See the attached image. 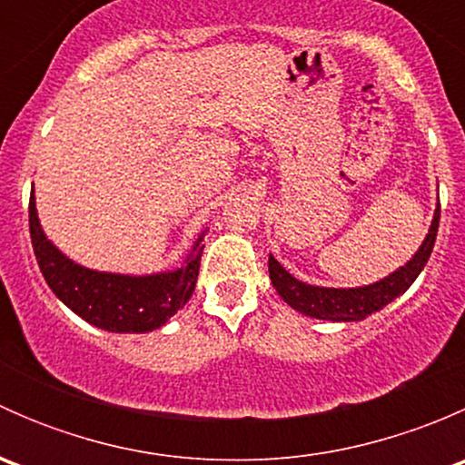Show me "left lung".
I'll list each match as a JSON object with an SVG mask.
<instances>
[{"label": "left lung", "mask_w": 465, "mask_h": 465, "mask_svg": "<svg viewBox=\"0 0 465 465\" xmlns=\"http://www.w3.org/2000/svg\"><path fill=\"white\" fill-rule=\"evenodd\" d=\"M439 218L440 206L436 209L432 227H430L428 236H425L423 245L419 247L411 261H407L401 270L393 274L384 276L382 281H376L364 288H320V285H308L303 281L294 279L274 256H270L267 265H270V279L276 292L281 294L288 306L294 311L303 312L315 320H331V322H360L369 317L371 312L382 311L387 303L407 292L416 276L423 272L425 262L434 250L436 232H439Z\"/></svg>", "instance_id": "1"}]
</instances>
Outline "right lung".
Wrapping results in <instances>:
<instances>
[{
  "label": "right lung",
  "instance_id": "obj_1",
  "mask_svg": "<svg viewBox=\"0 0 465 465\" xmlns=\"http://www.w3.org/2000/svg\"><path fill=\"white\" fill-rule=\"evenodd\" d=\"M29 232L37 265L55 297L78 317L110 332L154 331L184 308L195 290L204 250L203 233L184 265L159 274L130 276L87 270L69 261L45 236L33 193L29 200Z\"/></svg>",
  "mask_w": 465,
  "mask_h": 465
}]
</instances>
